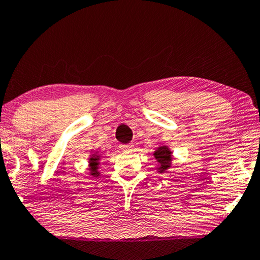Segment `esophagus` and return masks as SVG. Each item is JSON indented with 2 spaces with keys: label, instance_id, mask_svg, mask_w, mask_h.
Segmentation results:
<instances>
[{
  "label": "esophagus",
  "instance_id": "34e87169",
  "mask_svg": "<svg viewBox=\"0 0 260 260\" xmlns=\"http://www.w3.org/2000/svg\"><path fill=\"white\" fill-rule=\"evenodd\" d=\"M134 146H133V143H127V145H121L120 146V148L122 150H129V149H132V148H133Z\"/></svg>",
  "mask_w": 260,
  "mask_h": 260
}]
</instances>
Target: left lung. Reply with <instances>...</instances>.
Here are the masks:
<instances>
[{"mask_svg": "<svg viewBox=\"0 0 260 260\" xmlns=\"http://www.w3.org/2000/svg\"><path fill=\"white\" fill-rule=\"evenodd\" d=\"M154 157L158 163L157 171L159 174L167 172L169 168L171 167L172 162V151L167 146H160L154 151Z\"/></svg>", "mask_w": 260, "mask_h": 260, "instance_id": "1", "label": "left lung"}]
</instances>
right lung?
Masks as SVG:
<instances>
[{
    "mask_svg": "<svg viewBox=\"0 0 260 260\" xmlns=\"http://www.w3.org/2000/svg\"><path fill=\"white\" fill-rule=\"evenodd\" d=\"M101 160V155H98V152H94L89 158V170L90 174L92 176H98L100 175V171H98V166H100Z\"/></svg>",
    "mask_w": 260,
    "mask_h": 260,
    "instance_id": "1",
    "label": "right lung"
}]
</instances>
